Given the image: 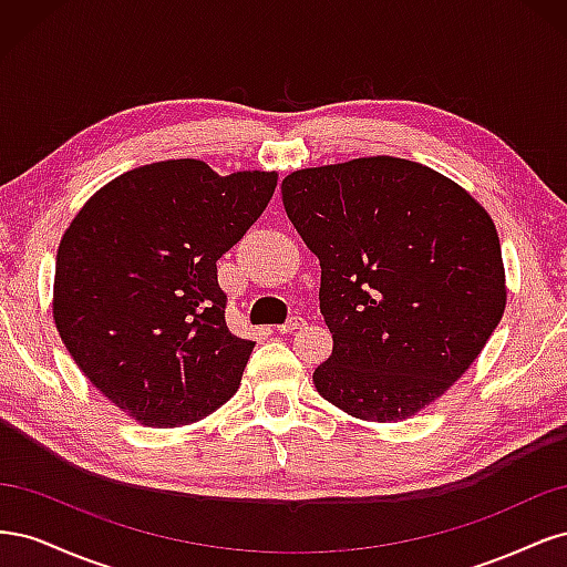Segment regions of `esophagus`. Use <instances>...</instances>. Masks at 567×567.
<instances>
[{
    "label": "esophagus",
    "instance_id": "34e87169",
    "mask_svg": "<svg viewBox=\"0 0 567 567\" xmlns=\"http://www.w3.org/2000/svg\"><path fill=\"white\" fill-rule=\"evenodd\" d=\"M302 326H305V319L298 317V315H293V317L286 319V323L279 326V331H281V333H296L298 329H302Z\"/></svg>",
    "mask_w": 567,
    "mask_h": 567
}]
</instances>
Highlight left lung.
Here are the masks:
<instances>
[{
    "label": "left lung",
    "instance_id": "8db88e82",
    "mask_svg": "<svg viewBox=\"0 0 567 567\" xmlns=\"http://www.w3.org/2000/svg\"><path fill=\"white\" fill-rule=\"evenodd\" d=\"M281 194L321 265L333 352L315 371L319 394L364 421L416 414L502 321L494 221L452 179L390 156L298 169Z\"/></svg>",
    "mask_w": 567,
    "mask_h": 567
}]
</instances>
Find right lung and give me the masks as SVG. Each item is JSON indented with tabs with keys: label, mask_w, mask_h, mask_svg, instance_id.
Masks as SVG:
<instances>
[{
	"label": "right lung",
	"mask_w": 567,
	"mask_h": 567,
	"mask_svg": "<svg viewBox=\"0 0 567 567\" xmlns=\"http://www.w3.org/2000/svg\"><path fill=\"white\" fill-rule=\"evenodd\" d=\"M274 188V173L153 163L96 192L63 234L56 329L92 385L132 419L194 423L241 383L255 342L229 331L217 260Z\"/></svg>",
	"instance_id": "right-lung-1"
}]
</instances>
